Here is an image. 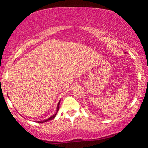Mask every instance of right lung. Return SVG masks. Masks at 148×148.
I'll list each match as a JSON object with an SVG mask.
<instances>
[{"label": "right lung", "mask_w": 148, "mask_h": 148, "mask_svg": "<svg viewBox=\"0 0 148 148\" xmlns=\"http://www.w3.org/2000/svg\"><path fill=\"white\" fill-rule=\"evenodd\" d=\"M60 101H59L58 103V105H57V108H56V113H54V114L52 116H51L50 118H49L46 119V120H42V121H37V123H46V122H47V121H49V120H53V119L54 118H55L56 115V114H57L58 111V110H59V106H60Z\"/></svg>", "instance_id": "1"}]
</instances>
